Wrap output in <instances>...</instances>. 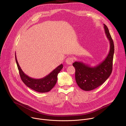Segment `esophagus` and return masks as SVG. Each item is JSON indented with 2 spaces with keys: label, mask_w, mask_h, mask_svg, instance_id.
Listing matches in <instances>:
<instances>
[{
  "label": "esophagus",
  "mask_w": 126,
  "mask_h": 126,
  "mask_svg": "<svg viewBox=\"0 0 126 126\" xmlns=\"http://www.w3.org/2000/svg\"><path fill=\"white\" fill-rule=\"evenodd\" d=\"M73 62V58L72 57H68L66 59V63L68 65H71Z\"/></svg>",
  "instance_id": "obj_1"
}]
</instances>
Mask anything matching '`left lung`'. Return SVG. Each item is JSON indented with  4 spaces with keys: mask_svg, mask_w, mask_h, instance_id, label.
<instances>
[{
    "mask_svg": "<svg viewBox=\"0 0 126 126\" xmlns=\"http://www.w3.org/2000/svg\"><path fill=\"white\" fill-rule=\"evenodd\" d=\"M104 29L110 44V51L105 59L94 67L79 61H75L72 64L75 69V80L79 87L84 91L93 90L101 86L112 72L114 44L109 30L105 24Z\"/></svg>",
    "mask_w": 126,
    "mask_h": 126,
    "instance_id": "left-lung-1",
    "label": "left lung"
}]
</instances>
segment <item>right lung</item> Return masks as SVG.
Instances as JSON below:
<instances>
[{
	"instance_id": "1",
	"label": "right lung",
	"mask_w": 126,
	"mask_h": 126,
	"mask_svg": "<svg viewBox=\"0 0 126 126\" xmlns=\"http://www.w3.org/2000/svg\"><path fill=\"white\" fill-rule=\"evenodd\" d=\"M15 58L20 77L23 82L28 87L39 93H46L53 88L57 81L58 74L63 68V65L61 64L45 77L39 79H33L28 77L22 71L18 62L16 53Z\"/></svg>"
}]
</instances>
